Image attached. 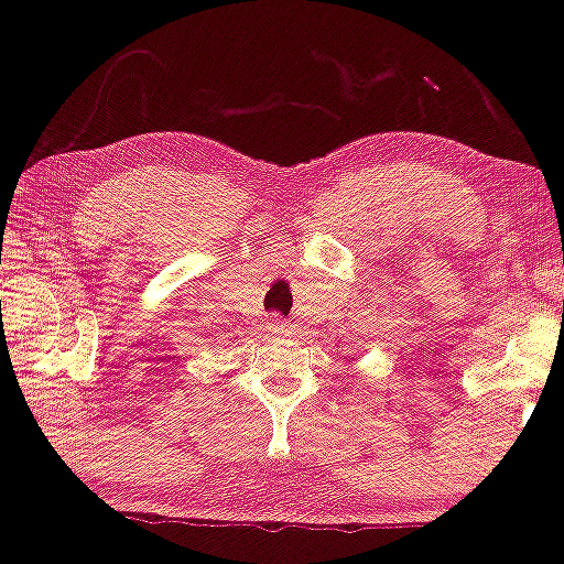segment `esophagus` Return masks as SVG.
I'll list each match as a JSON object with an SVG mask.
<instances>
[{"instance_id": "esophagus-1", "label": "esophagus", "mask_w": 564, "mask_h": 564, "mask_svg": "<svg viewBox=\"0 0 564 564\" xmlns=\"http://www.w3.org/2000/svg\"><path fill=\"white\" fill-rule=\"evenodd\" d=\"M267 333H269V336H290L292 325L288 321H282L280 315H272L267 321Z\"/></svg>"}]
</instances>
